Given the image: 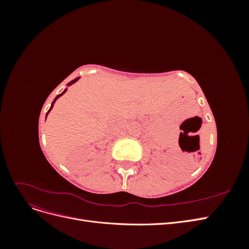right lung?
I'll list each match as a JSON object with an SVG mask.
<instances>
[{
	"instance_id": "obj_1",
	"label": "right lung",
	"mask_w": 249,
	"mask_h": 249,
	"mask_svg": "<svg viewBox=\"0 0 249 249\" xmlns=\"http://www.w3.org/2000/svg\"><path fill=\"white\" fill-rule=\"evenodd\" d=\"M79 79H80V77H79V78H76V79H74V80H72V81H71V82L69 83V84H67V86H71V85H72V84H73V83H76V82H77V81H78ZM66 90H67V89L65 88V89H64V91H63L62 93H60V94H58V95H57V96L55 97V100H54V101H53V103H52V105H51V108H50V110H49V111L47 112V115H46V118H47L48 114H49V113H50V111L52 110L53 106H54V104H55V102H56V101H57V100L59 99V97H60V96H61V95H63V94H64V93L66 92Z\"/></svg>"
}]
</instances>
